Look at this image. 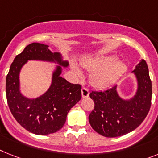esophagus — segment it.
<instances>
[{"instance_id":"1","label":"esophagus","mask_w":158,"mask_h":158,"mask_svg":"<svg viewBox=\"0 0 158 158\" xmlns=\"http://www.w3.org/2000/svg\"><path fill=\"white\" fill-rule=\"evenodd\" d=\"M89 95V91L87 88L85 87H83L81 89V96L82 98H88Z\"/></svg>"}]
</instances>
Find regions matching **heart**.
Wrapping results in <instances>:
<instances>
[{
    "label": "heart",
    "mask_w": 158,
    "mask_h": 158,
    "mask_svg": "<svg viewBox=\"0 0 158 158\" xmlns=\"http://www.w3.org/2000/svg\"><path fill=\"white\" fill-rule=\"evenodd\" d=\"M115 56L98 57L91 60L85 61L82 66L88 71L93 72L90 81L96 88H105L113 84L118 77H120L127 69L126 64L123 61H117ZM72 69L77 75H81V70L76 65Z\"/></svg>",
    "instance_id": "1"
}]
</instances>
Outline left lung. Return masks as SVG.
I'll return each mask as SVG.
<instances>
[{"label":"left lung","mask_w":158,"mask_h":158,"mask_svg":"<svg viewBox=\"0 0 158 158\" xmlns=\"http://www.w3.org/2000/svg\"><path fill=\"white\" fill-rule=\"evenodd\" d=\"M137 81L133 97L124 99L117 85L104 91H92L94 108L89 116L92 128L106 137H117L135 130L147 116L151 106L152 82L146 62L141 60L132 71Z\"/></svg>","instance_id":"8db88e82"}]
</instances>
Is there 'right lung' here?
Listing matches in <instances>:
<instances>
[{
  "instance_id": "obj_1",
  "label": "right lung",
  "mask_w": 158,
  "mask_h": 158,
  "mask_svg": "<svg viewBox=\"0 0 158 158\" xmlns=\"http://www.w3.org/2000/svg\"><path fill=\"white\" fill-rule=\"evenodd\" d=\"M28 60H40L57 63L53 72L52 84L40 97L29 99L20 93L19 74ZM69 62L64 60L60 52H52L48 45L33 43L18 55L6 77V98L11 111L18 123L36 135L54 133L63 127L67 114L81 98V86L71 84L60 76L62 67Z\"/></svg>"
}]
</instances>
